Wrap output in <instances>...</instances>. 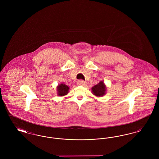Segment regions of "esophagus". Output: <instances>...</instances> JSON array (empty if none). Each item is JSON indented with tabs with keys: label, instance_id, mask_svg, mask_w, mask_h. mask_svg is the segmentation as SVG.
Wrapping results in <instances>:
<instances>
[{
	"label": "esophagus",
	"instance_id": "1",
	"mask_svg": "<svg viewBox=\"0 0 159 159\" xmlns=\"http://www.w3.org/2000/svg\"><path fill=\"white\" fill-rule=\"evenodd\" d=\"M77 84H79V85H81V86H84V84H85V82H84L83 80H79L78 81V82H77Z\"/></svg>",
	"mask_w": 159,
	"mask_h": 159
}]
</instances>
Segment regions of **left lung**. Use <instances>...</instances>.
<instances>
[{
	"mask_svg": "<svg viewBox=\"0 0 159 159\" xmlns=\"http://www.w3.org/2000/svg\"><path fill=\"white\" fill-rule=\"evenodd\" d=\"M106 88L103 82H100L99 83L94 86L92 88V91L93 92V95L98 96V97H102L105 94Z\"/></svg>",
	"mask_w": 159,
	"mask_h": 159,
	"instance_id": "8db88e82",
	"label": "left lung"
}]
</instances>
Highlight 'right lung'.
Wrapping results in <instances>:
<instances>
[{
  "mask_svg": "<svg viewBox=\"0 0 159 159\" xmlns=\"http://www.w3.org/2000/svg\"><path fill=\"white\" fill-rule=\"evenodd\" d=\"M69 88L65 84H60L58 86L57 91L59 96H64L68 92Z\"/></svg>",
  "mask_w": 159,
  "mask_h": 159,
  "instance_id": "obj_1",
  "label": "right lung"
}]
</instances>
